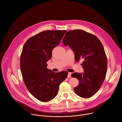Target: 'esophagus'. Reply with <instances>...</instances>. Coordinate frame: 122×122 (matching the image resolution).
Masks as SVG:
<instances>
[{
  "mask_svg": "<svg viewBox=\"0 0 122 122\" xmlns=\"http://www.w3.org/2000/svg\"><path fill=\"white\" fill-rule=\"evenodd\" d=\"M71 72H68V73L67 78H71Z\"/></svg>",
  "mask_w": 122,
  "mask_h": 122,
  "instance_id": "esophagus-1",
  "label": "esophagus"
}]
</instances>
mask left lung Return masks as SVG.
<instances>
[{"label":"left lung","mask_w":122,"mask_h":122,"mask_svg":"<svg viewBox=\"0 0 122 122\" xmlns=\"http://www.w3.org/2000/svg\"><path fill=\"white\" fill-rule=\"evenodd\" d=\"M63 43L73 50L77 62L83 59L84 72L71 74L79 81L74 89L75 93L83 98L91 97L101 87L107 73V58L102 44L94 35L81 29L66 32Z\"/></svg>","instance_id":"1"}]
</instances>
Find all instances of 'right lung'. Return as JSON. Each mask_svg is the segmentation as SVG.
<instances>
[{"instance_id":"1","label":"right lung","mask_w":122,"mask_h":122,"mask_svg":"<svg viewBox=\"0 0 122 122\" xmlns=\"http://www.w3.org/2000/svg\"><path fill=\"white\" fill-rule=\"evenodd\" d=\"M66 31L46 30L28 39L20 56V68L23 81L29 92L39 100L48 102L54 99L59 85L68 72L55 73L47 68L52 51L60 42Z\"/></svg>"}]
</instances>
